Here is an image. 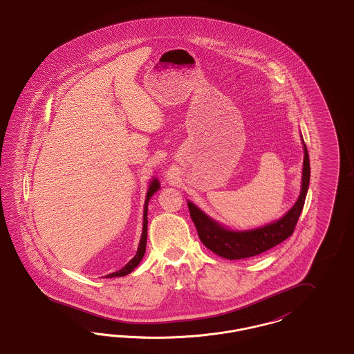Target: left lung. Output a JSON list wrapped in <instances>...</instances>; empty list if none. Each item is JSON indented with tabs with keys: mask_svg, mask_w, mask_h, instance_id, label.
Listing matches in <instances>:
<instances>
[{
	"mask_svg": "<svg viewBox=\"0 0 354 354\" xmlns=\"http://www.w3.org/2000/svg\"><path fill=\"white\" fill-rule=\"evenodd\" d=\"M303 187L301 194L295 205L286 215L274 223L256 228L252 231H228L219 225L216 221L209 219L202 211L188 202V209L191 219L194 221L199 239L203 244L212 252L219 254L228 260H239L245 257L257 256L266 252L274 245L284 241L295 232L297 220L303 211L305 196L310 179L309 155L304 143Z\"/></svg>",
	"mask_w": 354,
	"mask_h": 354,
	"instance_id": "1",
	"label": "left lung"
}]
</instances>
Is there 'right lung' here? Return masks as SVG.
<instances>
[{
    "mask_svg": "<svg viewBox=\"0 0 354 354\" xmlns=\"http://www.w3.org/2000/svg\"><path fill=\"white\" fill-rule=\"evenodd\" d=\"M159 189V182L155 179L152 180L151 185L149 188V192H147V199L145 203V211H143V232H142V237H140V241H139V247H138V251L134 257L118 272H114V273H110L107 274L106 277H122V276H126L129 274L130 272L134 270L135 267H138V264L140 263L142 257L145 256L146 252V243H147V205H149V201L151 198L152 195Z\"/></svg>",
    "mask_w": 354,
    "mask_h": 354,
    "instance_id": "1",
    "label": "right lung"
}]
</instances>
